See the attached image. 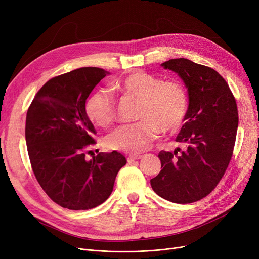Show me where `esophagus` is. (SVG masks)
Segmentation results:
<instances>
[{
    "label": "esophagus",
    "instance_id": "obj_1",
    "mask_svg": "<svg viewBox=\"0 0 259 259\" xmlns=\"http://www.w3.org/2000/svg\"><path fill=\"white\" fill-rule=\"evenodd\" d=\"M142 157H143L142 155H131V156H129V157L127 158V161L129 162V164H131V162H134L135 160L141 159Z\"/></svg>",
    "mask_w": 259,
    "mask_h": 259
}]
</instances>
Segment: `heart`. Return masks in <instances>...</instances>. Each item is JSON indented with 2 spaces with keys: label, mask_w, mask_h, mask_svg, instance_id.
<instances>
[{
  "label": "heart",
  "mask_w": 259,
  "mask_h": 259,
  "mask_svg": "<svg viewBox=\"0 0 259 259\" xmlns=\"http://www.w3.org/2000/svg\"><path fill=\"white\" fill-rule=\"evenodd\" d=\"M114 90L140 100L138 119L121 125L107 135L106 146L112 150L138 154L150 148L161 130L174 131L182 125L188 109L185 87L176 80H165L143 70L114 81ZM86 112L95 125L107 127L115 118V102L108 88L95 89L86 101Z\"/></svg>",
  "instance_id": "heart-1"
}]
</instances>
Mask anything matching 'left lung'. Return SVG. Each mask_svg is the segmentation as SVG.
<instances>
[{
  "mask_svg": "<svg viewBox=\"0 0 259 259\" xmlns=\"http://www.w3.org/2000/svg\"><path fill=\"white\" fill-rule=\"evenodd\" d=\"M160 66L182 78L189 105L175 140L184 149L158 153L162 169L150 183L169 201L194 202L210 194L228 168L238 127L237 106L226 80L212 68L184 58Z\"/></svg>",
  "mask_w": 259,
  "mask_h": 259,
  "instance_id": "1",
  "label": "left lung"
}]
</instances>
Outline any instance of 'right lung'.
Returning <instances> with one entry per match:
<instances>
[{"mask_svg":"<svg viewBox=\"0 0 259 259\" xmlns=\"http://www.w3.org/2000/svg\"><path fill=\"white\" fill-rule=\"evenodd\" d=\"M108 74L101 68L83 67L53 77L27 111L25 139L33 173L46 194L66 209L100 206L110 196L116 175L127 162L116 151L86 158L97 133L86 100Z\"/></svg>","mask_w":259,"mask_h":259,"instance_id":"obj_1","label":"right lung"}]
</instances>
